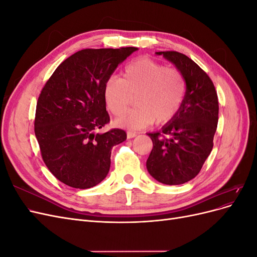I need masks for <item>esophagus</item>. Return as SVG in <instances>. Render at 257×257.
<instances>
[{
  "label": "esophagus",
  "mask_w": 257,
  "mask_h": 257,
  "mask_svg": "<svg viewBox=\"0 0 257 257\" xmlns=\"http://www.w3.org/2000/svg\"><path fill=\"white\" fill-rule=\"evenodd\" d=\"M126 135H127V138H133V137L137 136V133H136V132H133V131H128Z\"/></svg>",
  "instance_id": "34e87169"
}]
</instances>
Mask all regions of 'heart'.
Wrapping results in <instances>:
<instances>
[{
	"mask_svg": "<svg viewBox=\"0 0 257 257\" xmlns=\"http://www.w3.org/2000/svg\"><path fill=\"white\" fill-rule=\"evenodd\" d=\"M186 93L184 75L177 68L143 57L123 68L121 78L111 77L105 83L104 95L108 109L122 115L136 94L137 107L118 121L121 126L136 130L172 120L180 109Z\"/></svg>",
	"mask_w": 257,
	"mask_h": 257,
	"instance_id": "1",
	"label": "heart"
}]
</instances>
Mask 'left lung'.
I'll return each mask as SVG.
<instances>
[{
    "label": "left lung",
    "mask_w": 257,
    "mask_h": 257,
    "mask_svg": "<svg viewBox=\"0 0 257 257\" xmlns=\"http://www.w3.org/2000/svg\"><path fill=\"white\" fill-rule=\"evenodd\" d=\"M180 71L186 93L178 113L157 133L147 160L149 174L161 183L178 185L195 178L213 148L219 100L210 77L195 62L177 51H160Z\"/></svg>",
    "instance_id": "1"
}]
</instances>
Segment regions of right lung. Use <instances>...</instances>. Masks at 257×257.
Listing matches in <instances>:
<instances>
[{
    "label": "right lung",
    "mask_w": 257,
    "mask_h": 257,
    "mask_svg": "<svg viewBox=\"0 0 257 257\" xmlns=\"http://www.w3.org/2000/svg\"><path fill=\"white\" fill-rule=\"evenodd\" d=\"M82 49L64 60L45 83L36 104L35 136L43 161L58 180L90 189L106 178L112 147L125 131L95 132L110 122L104 87L121 62L136 51Z\"/></svg>",
    "instance_id": "1"
}]
</instances>
